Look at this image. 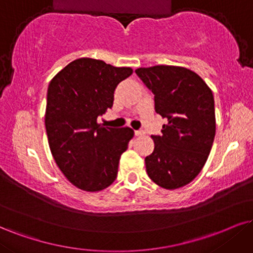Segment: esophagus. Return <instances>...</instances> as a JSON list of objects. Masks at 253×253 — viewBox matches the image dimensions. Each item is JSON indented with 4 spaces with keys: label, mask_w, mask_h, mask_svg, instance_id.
Masks as SVG:
<instances>
[{
    "label": "esophagus",
    "mask_w": 253,
    "mask_h": 253,
    "mask_svg": "<svg viewBox=\"0 0 253 253\" xmlns=\"http://www.w3.org/2000/svg\"><path fill=\"white\" fill-rule=\"evenodd\" d=\"M144 131H143V130H136V131H135V135L136 136H143V135H144Z\"/></svg>",
    "instance_id": "esophagus-1"
}]
</instances>
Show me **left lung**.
<instances>
[{
    "instance_id": "left-lung-1",
    "label": "left lung",
    "mask_w": 253,
    "mask_h": 253,
    "mask_svg": "<svg viewBox=\"0 0 253 253\" xmlns=\"http://www.w3.org/2000/svg\"><path fill=\"white\" fill-rule=\"evenodd\" d=\"M155 95V110L168 123L151 136L154 152L145 157L152 182L168 190L182 188L197 177L216 135L214 99L201 76L183 67L155 65L136 69Z\"/></svg>"
}]
</instances>
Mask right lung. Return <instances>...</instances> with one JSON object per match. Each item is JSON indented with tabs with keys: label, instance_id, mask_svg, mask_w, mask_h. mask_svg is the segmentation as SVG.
Returning a JSON list of instances; mask_svg holds the SVG:
<instances>
[{
	"label": "right lung",
	"instance_id": "obj_1",
	"mask_svg": "<svg viewBox=\"0 0 253 253\" xmlns=\"http://www.w3.org/2000/svg\"><path fill=\"white\" fill-rule=\"evenodd\" d=\"M131 74V68L83 57L49 83L44 116L49 148L67 179L84 191H101L114 183L121 155L133 137L131 127L97 122L111 109L118 83Z\"/></svg>",
	"mask_w": 253,
	"mask_h": 253
}]
</instances>
